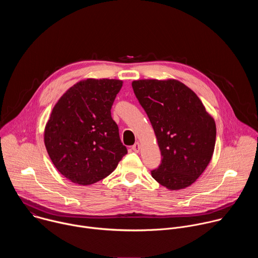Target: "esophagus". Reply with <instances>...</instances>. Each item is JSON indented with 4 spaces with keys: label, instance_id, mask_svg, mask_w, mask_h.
<instances>
[{
    "label": "esophagus",
    "instance_id": "34e87169",
    "mask_svg": "<svg viewBox=\"0 0 258 258\" xmlns=\"http://www.w3.org/2000/svg\"><path fill=\"white\" fill-rule=\"evenodd\" d=\"M140 144L139 143H136L135 145H133V147H132V149L135 151V152H139L140 151Z\"/></svg>",
    "mask_w": 258,
    "mask_h": 258
}]
</instances>
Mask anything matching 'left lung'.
I'll return each mask as SVG.
<instances>
[{
	"mask_svg": "<svg viewBox=\"0 0 258 258\" xmlns=\"http://www.w3.org/2000/svg\"><path fill=\"white\" fill-rule=\"evenodd\" d=\"M148 115L161 152L151 174L169 190L191 186L211 160L216 126L197 95L175 80H141L132 84Z\"/></svg>",
	"mask_w": 258,
	"mask_h": 258,
	"instance_id": "8db88e82",
	"label": "left lung"
}]
</instances>
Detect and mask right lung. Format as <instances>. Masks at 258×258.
<instances>
[{
    "instance_id": "add662e5",
    "label": "right lung",
    "mask_w": 258,
    "mask_h": 258,
    "mask_svg": "<svg viewBox=\"0 0 258 258\" xmlns=\"http://www.w3.org/2000/svg\"><path fill=\"white\" fill-rule=\"evenodd\" d=\"M122 87L118 80L88 79L71 87L54 106L45 145L58 171L88 186L111 173L127 153L111 107Z\"/></svg>"
}]
</instances>
